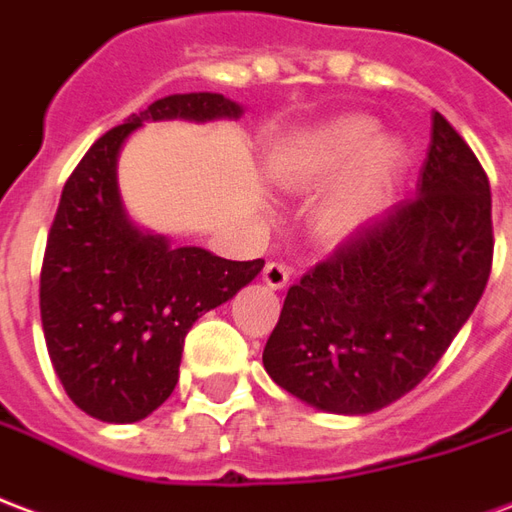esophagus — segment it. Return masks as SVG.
<instances>
[{"label":"esophagus","instance_id":"esophagus-1","mask_svg":"<svg viewBox=\"0 0 512 512\" xmlns=\"http://www.w3.org/2000/svg\"><path fill=\"white\" fill-rule=\"evenodd\" d=\"M261 278H264V283H267L270 289H283V286L289 283V267L281 264V261H267Z\"/></svg>","mask_w":512,"mask_h":512}]
</instances>
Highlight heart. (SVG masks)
Listing matches in <instances>:
<instances>
[{"label": "heart", "instance_id": "b5f03b06", "mask_svg": "<svg viewBox=\"0 0 512 512\" xmlns=\"http://www.w3.org/2000/svg\"><path fill=\"white\" fill-rule=\"evenodd\" d=\"M371 122L365 119H346L341 125L322 130L319 136H313L311 141H305L292 158H289V169L294 177L300 179H324L333 177L338 171L349 169L352 163L363 158V152L368 149L371 141ZM390 160V149L382 147L376 152V163L384 166ZM365 185H349L335 193L333 199L327 201V207L322 210V229L327 234H346L352 231L365 215Z\"/></svg>", "mask_w": 512, "mask_h": 512}]
</instances>
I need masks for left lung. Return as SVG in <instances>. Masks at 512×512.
I'll return each instance as SVG.
<instances>
[{
	"instance_id": "1",
	"label": "left lung",
	"mask_w": 512,
	"mask_h": 512,
	"mask_svg": "<svg viewBox=\"0 0 512 512\" xmlns=\"http://www.w3.org/2000/svg\"><path fill=\"white\" fill-rule=\"evenodd\" d=\"M491 261L486 171L436 111L417 193L294 283L261 354L264 368L324 412L393 404L431 374L472 316Z\"/></svg>"
}]
</instances>
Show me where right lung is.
<instances>
[{
    "mask_svg": "<svg viewBox=\"0 0 512 512\" xmlns=\"http://www.w3.org/2000/svg\"><path fill=\"white\" fill-rule=\"evenodd\" d=\"M240 117L215 92L155 100L89 147L67 177L40 270L48 357L70 401L103 423H136L177 387L185 335L256 278L264 259L229 261L138 231L117 190L122 141L147 119Z\"/></svg>",
    "mask_w": 512,
    "mask_h": 512,
    "instance_id": "right-lung-1",
    "label": "right lung"
}]
</instances>
